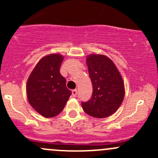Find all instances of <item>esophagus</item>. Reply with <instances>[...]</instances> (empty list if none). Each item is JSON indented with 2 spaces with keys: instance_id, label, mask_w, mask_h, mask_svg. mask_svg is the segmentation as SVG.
I'll return each mask as SVG.
<instances>
[{
  "instance_id": "obj_1",
  "label": "esophagus",
  "mask_w": 158,
  "mask_h": 158,
  "mask_svg": "<svg viewBox=\"0 0 158 158\" xmlns=\"http://www.w3.org/2000/svg\"><path fill=\"white\" fill-rule=\"evenodd\" d=\"M72 95L73 97H76L77 95V89H74V90L72 91Z\"/></svg>"
}]
</instances>
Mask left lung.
<instances>
[{"label":"left lung","mask_w":158,"mask_h":158,"mask_svg":"<svg viewBox=\"0 0 158 158\" xmlns=\"http://www.w3.org/2000/svg\"><path fill=\"white\" fill-rule=\"evenodd\" d=\"M92 81V98L82 102L84 111L94 118H103L114 114L125 96V85L112 60L105 55L91 54L86 58Z\"/></svg>","instance_id":"1"}]
</instances>
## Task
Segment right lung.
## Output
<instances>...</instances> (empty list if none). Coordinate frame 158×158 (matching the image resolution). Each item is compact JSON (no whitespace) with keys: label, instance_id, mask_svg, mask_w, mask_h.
Wrapping results in <instances>:
<instances>
[{"label":"right lung","instance_id":"right-lung-1","mask_svg":"<svg viewBox=\"0 0 158 158\" xmlns=\"http://www.w3.org/2000/svg\"><path fill=\"white\" fill-rule=\"evenodd\" d=\"M63 56L49 54L43 57L30 73L27 82V96L33 109L45 118L58 115L72 92L60 69Z\"/></svg>","mask_w":158,"mask_h":158}]
</instances>
